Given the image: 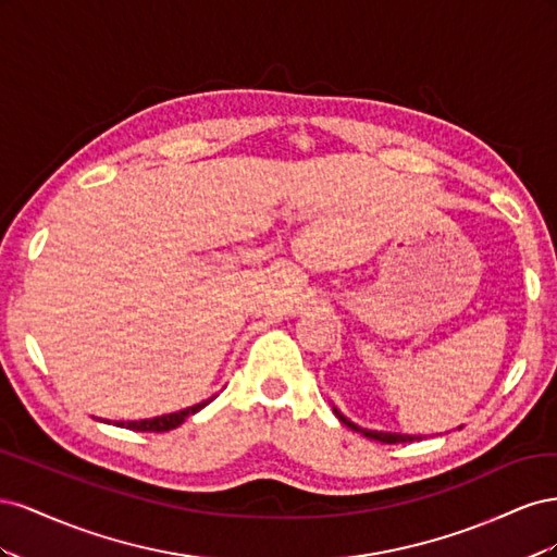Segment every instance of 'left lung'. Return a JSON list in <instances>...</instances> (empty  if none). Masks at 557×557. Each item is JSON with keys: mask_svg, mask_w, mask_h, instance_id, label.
<instances>
[{"mask_svg": "<svg viewBox=\"0 0 557 557\" xmlns=\"http://www.w3.org/2000/svg\"><path fill=\"white\" fill-rule=\"evenodd\" d=\"M334 413H336V418L342 420L344 425H348L350 430H356V432H362L367 440H374V442H381V444H411V442H416V440H423V436H411V434H395V432H374V430H362V428H358L356 423H350V420L346 418V416H342L339 411L334 409Z\"/></svg>", "mask_w": 557, "mask_h": 557, "instance_id": "left-lung-1", "label": "left lung"}]
</instances>
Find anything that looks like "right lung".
Wrapping results in <instances>:
<instances>
[{
  "label": "right lung",
  "mask_w": 557,
  "mask_h": 557,
  "mask_svg": "<svg viewBox=\"0 0 557 557\" xmlns=\"http://www.w3.org/2000/svg\"><path fill=\"white\" fill-rule=\"evenodd\" d=\"M211 399H213V397H211ZM211 399L201 401V404H195V407H188V409L176 411V413H164V416L146 418V420H127V423H115V425L127 428V430H137V432H170V430L178 428L188 416H193V413L205 409Z\"/></svg>",
  "instance_id": "obj_1"
}]
</instances>
